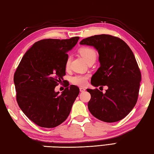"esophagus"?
<instances>
[{
    "label": "esophagus",
    "instance_id": "1",
    "mask_svg": "<svg viewBox=\"0 0 154 154\" xmlns=\"http://www.w3.org/2000/svg\"><path fill=\"white\" fill-rule=\"evenodd\" d=\"M85 91H86V89L85 88H82V87H80V92H85Z\"/></svg>",
    "mask_w": 154,
    "mask_h": 154
}]
</instances>
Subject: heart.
Here are the masks:
<instances>
[{
    "label": "heart",
    "instance_id": "b5f03b06",
    "mask_svg": "<svg viewBox=\"0 0 154 154\" xmlns=\"http://www.w3.org/2000/svg\"><path fill=\"white\" fill-rule=\"evenodd\" d=\"M79 53L85 59L86 62L89 61L96 60L97 57V53L93 48L90 47H83L79 49ZM70 63V57H68L66 61L65 67L66 69H68ZM89 78L88 74H76L72 77V82L75 85L83 86L87 84V81Z\"/></svg>",
    "mask_w": 154,
    "mask_h": 154
}]
</instances>
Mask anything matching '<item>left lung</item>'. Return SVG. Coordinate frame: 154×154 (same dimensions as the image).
<instances>
[{
	"instance_id": "left-lung-1",
	"label": "left lung",
	"mask_w": 154,
	"mask_h": 154,
	"mask_svg": "<svg viewBox=\"0 0 154 154\" xmlns=\"http://www.w3.org/2000/svg\"><path fill=\"white\" fill-rule=\"evenodd\" d=\"M81 45L93 46L99 54L100 68L91 78L94 86H106L105 93L87 89L91 98L88 108L98 119L113 123L123 119L137 101L141 74L129 45L111 35H97L82 39Z\"/></svg>"
}]
</instances>
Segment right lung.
<instances>
[{
    "label": "right lung",
    "mask_w": 154,
    "mask_h": 154,
    "mask_svg": "<svg viewBox=\"0 0 154 154\" xmlns=\"http://www.w3.org/2000/svg\"><path fill=\"white\" fill-rule=\"evenodd\" d=\"M79 38L45 39L35 42L26 51L14 72L17 103L39 127L53 128L62 123L79 94L80 89L75 85H67L62 94L54 91L66 75L68 51Z\"/></svg>",
    "instance_id": "obj_1"
}]
</instances>
